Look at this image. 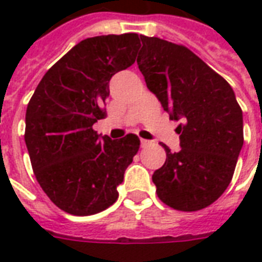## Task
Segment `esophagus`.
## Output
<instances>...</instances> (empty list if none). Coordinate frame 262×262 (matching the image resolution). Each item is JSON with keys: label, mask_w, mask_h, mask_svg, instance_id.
<instances>
[{"label": "esophagus", "mask_w": 262, "mask_h": 262, "mask_svg": "<svg viewBox=\"0 0 262 262\" xmlns=\"http://www.w3.org/2000/svg\"><path fill=\"white\" fill-rule=\"evenodd\" d=\"M149 144H151V141H149V140L141 139V147H148Z\"/></svg>", "instance_id": "1"}]
</instances>
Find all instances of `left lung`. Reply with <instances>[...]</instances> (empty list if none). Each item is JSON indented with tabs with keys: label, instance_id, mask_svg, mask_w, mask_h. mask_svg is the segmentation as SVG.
I'll use <instances>...</instances> for the list:
<instances>
[{
	"label": "left lung",
	"instance_id": "left-lung-1",
	"mask_svg": "<svg viewBox=\"0 0 262 262\" xmlns=\"http://www.w3.org/2000/svg\"><path fill=\"white\" fill-rule=\"evenodd\" d=\"M137 65L170 119L181 149L152 175L156 193L178 211H199L223 194L244 145V115L226 80L185 46L140 36Z\"/></svg>",
	"mask_w": 262,
	"mask_h": 262
}]
</instances>
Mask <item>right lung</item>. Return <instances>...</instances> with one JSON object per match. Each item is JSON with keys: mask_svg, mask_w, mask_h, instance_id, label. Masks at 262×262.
I'll list each match as a JSON object with an SVG mask.
<instances>
[{"mask_svg": "<svg viewBox=\"0 0 262 262\" xmlns=\"http://www.w3.org/2000/svg\"><path fill=\"white\" fill-rule=\"evenodd\" d=\"M137 34L103 35L77 43L43 76L26 113V140L35 177L62 211L88 216L117 201V187L140 140L98 135L108 81L136 61Z\"/></svg>", "mask_w": 262, "mask_h": 262, "instance_id": "obj_1", "label": "right lung"}]
</instances>
